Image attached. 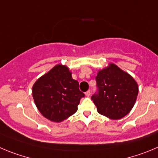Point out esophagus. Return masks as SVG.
Wrapping results in <instances>:
<instances>
[{"mask_svg": "<svg viewBox=\"0 0 158 158\" xmlns=\"http://www.w3.org/2000/svg\"><path fill=\"white\" fill-rule=\"evenodd\" d=\"M85 94H86V97H89V95H90V90H89H89H87V91L85 93Z\"/></svg>", "mask_w": 158, "mask_h": 158, "instance_id": "1", "label": "esophagus"}]
</instances>
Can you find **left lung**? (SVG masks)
<instances>
[{
  "mask_svg": "<svg viewBox=\"0 0 158 158\" xmlns=\"http://www.w3.org/2000/svg\"><path fill=\"white\" fill-rule=\"evenodd\" d=\"M95 79L98 90L91 99L98 112L113 120L126 116L134 106L139 93L135 79L113 64L100 71Z\"/></svg>",
  "mask_w": 158,
  "mask_h": 158,
  "instance_id": "left-lung-1",
  "label": "left lung"
}]
</instances>
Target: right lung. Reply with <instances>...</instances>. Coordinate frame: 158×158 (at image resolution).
<instances>
[{
  "label": "right lung",
  "mask_w": 158,
  "mask_h": 158,
  "mask_svg": "<svg viewBox=\"0 0 158 158\" xmlns=\"http://www.w3.org/2000/svg\"><path fill=\"white\" fill-rule=\"evenodd\" d=\"M34 101L42 116L61 122L77 111L84 93L72 79L69 68L58 64L38 79L32 89Z\"/></svg>",
  "instance_id": "add662e5"
}]
</instances>
